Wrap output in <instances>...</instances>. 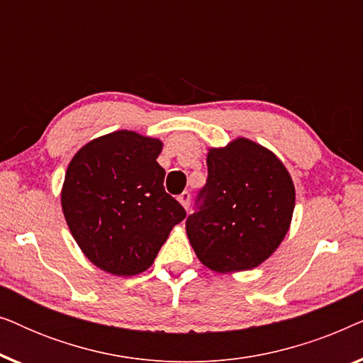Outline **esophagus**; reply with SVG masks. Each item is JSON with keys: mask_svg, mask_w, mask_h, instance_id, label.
<instances>
[{"mask_svg": "<svg viewBox=\"0 0 363 363\" xmlns=\"http://www.w3.org/2000/svg\"><path fill=\"white\" fill-rule=\"evenodd\" d=\"M190 200H191V195L188 191H183L180 196H178V201L182 203V206L185 208V210H188V206H190Z\"/></svg>", "mask_w": 363, "mask_h": 363, "instance_id": "esophagus-1", "label": "esophagus"}]
</instances>
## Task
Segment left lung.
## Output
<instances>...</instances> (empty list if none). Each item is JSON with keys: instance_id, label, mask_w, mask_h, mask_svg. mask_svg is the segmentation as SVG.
Wrapping results in <instances>:
<instances>
[{"instance_id": "8db88e82", "label": "left lung", "mask_w": 363, "mask_h": 363, "mask_svg": "<svg viewBox=\"0 0 363 363\" xmlns=\"http://www.w3.org/2000/svg\"><path fill=\"white\" fill-rule=\"evenodd\" d=\"M208 180L186 235L211 271H247L264 262L287 235L296 205L292 178L279 158L250 138L210 148Z\"/></svg>"}]
</instances>
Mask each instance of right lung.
Returning <instances> with one entry per match:
<instances>
[{"label": "right lung", "mask_w": 363, "mask_h": 363, "mask_svg": "<svg viewBox=\"0 0 363 363\" xmlns=\"http://www.w3.org/2000/svg\"><path fill=\"white\" fill-rule=\"evenodd\" d=\"M163 143L117 130L86 143L69 163L64 218L84 255L113 276L147 271L186 211L163 188Z\"/></svg>", "instance_id": "obj_1"}]
</instances>
